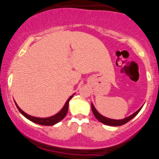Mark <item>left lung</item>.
Returning a JSON list of instances; mask_svg holds the SVG:
<instances>
[{
    "label": "left lung",
    "mask_w": 159,
    "mask_h": 159,
    "mask_svg": "<svg viewBox=\"0 0 159 159\" xmlns=\"http://www.w3.org/2000/svg\"><path fill=\"white\" fill-rule=\"evenodd\" d=\"M91 108H92V111H93V113L94 116H96V119H97L99 122H101V123H102L107 125H112V126H119V125H124V124H125L129 121H130L132 118H134V116H135L136 115L139 113V111L141 110L142 107H140V109H138L136 112H134V114L131 115V116H128V117L125 118V119H123V120H112V119H109V118L105 117V116H103L102 115L100 114L99 113H98V111L96 110V108H95L93 104H91Z\"/></svg>",
    "instance_id": "obj_1"
}]
</instances>
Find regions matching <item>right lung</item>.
I'll return each instance as SVG.
<instances>
[{
  "mask_svg": "<svg viewBox=\"0 0 159 159\" xmlns=\"http://www.w3.org/2000/svg\"><path fill=\"white\" fill-rule=\"evenodd\" d=\"M72 97H73V95H72V96H71L70 97L68 98V100H67L66 102L65 105L63 106V108H62V110L60 111L59 113H57V114L54 115V116H50V117H47V118H39V117H34V116H30V115H28L25 112H24V111L21 110V109L20 108L19 106H18L17 104H16V102L15 103H16V107H17V108L19 109V111H20V113H21L22 115H24V116H25L27 119H28L29 120H30V121L34 122V123H35L39 124V125H54V124L59 123L60 121H61V120L65 117L66 115V114H67V112H68L69 102Z\"/></svg>",
  "mask_w": 159,
  "mask_h": 159,
  "instance_id": "obj_1",
  "label": "right lung"
}]
</instances>
